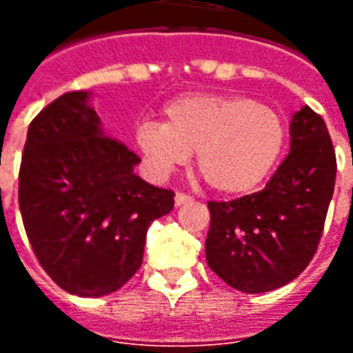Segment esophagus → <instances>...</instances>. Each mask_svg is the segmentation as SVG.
<instances>
[{"mask_svg": "<svg viewBox=\"0 0 353 353\" xmlns=\"http://www.w3.org/2000/svg\"><path fill=\"white\" fill-rule=\"evenodd\" d=\"M191 200H192L191 194H187V192H176V206L187 204V202H191Z\"/></svg>", "mask_w": 353, "mask_h": 353, "instance_id": "34e87169", "label": "esophagus"}]
</instances>
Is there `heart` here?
Returning a JSON list of instances; mask_svg holds the SVG:
<instances>
[{
  "label": "heart",
  "instance_id": "1",
  "mask_svg": "<svg viewBox=\"0 0 353 353\" xmlns=\"http://www.w3.org/2000/svg\"><path fill=\"white\" fill-rule=\"evenodd\" d=\"M164 117V123H143L136 130L151 172L168 176L199 153L200 176L221 194L257 189L285 145L281 117L245 96L185 94L166 105Z\"/></svg>",
  "mask_w": 353,
  "mask_h": 353
}]
</instances>
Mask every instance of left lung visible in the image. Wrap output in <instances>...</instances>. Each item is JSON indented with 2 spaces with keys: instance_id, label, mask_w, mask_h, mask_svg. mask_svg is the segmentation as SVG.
<instances>
[{
  "instance_id": "obj_1",
  "label": "left lung",
  "mask_w": 353,
  "mask_h": 353,
  "mask_svg": "<svg viewBox=\"0 0 353 353\" xmlns=\"http://www.w3.org/2000/svg\"><path fill=\"white\" fill-rule=\"evenodd\" d=\"M334 177L336 154L325 121L304 105L291 121V151L265 189L208 202V266L244 293L295 280L316 255Z\"/></svg>"
}]
</instances>
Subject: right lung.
I'll return each instance as SVG.
<instances>
[{
    "instance_id": "right-lung-1",
    "label": "right lung",
    "mask_w": 353,
    "mask_h": 353,
    "mask_svg": "<svg viewBox=\"0 0 353 353\" xmlns=\"http://www.w3.org/2000/svg\"><path fill=\"white\" fill-rule=\"evenodd\" d=\"M87 92H65L28 128L19 206L35 257L60 288L103 296L138 272L149 225L174 191L134 174L139 157L101 134Z\"/></svg>"
}]
</instances>
